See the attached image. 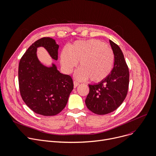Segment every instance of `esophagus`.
Here are the masks:
<instances>
[{"label":"esophagus","instance_id":"34e87169","mask_svg":"<svg viewBox=\"0 0 156 156\" xmlns=\"http://www.w3.org/2000/svg\"><path fill=\"white\" fill-rule=\"evenodd\" d=\"M73 83H74V88H76V87H78L80 85L78 81H74Z\"/></svg>","mask_w":156,"mask_h":156}]
</instances>
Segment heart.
I'll list each match as a JSON object with an SVG mask.
<instances>
[{"mask_svg": "<svg viewBox=\"0 0 156 156\" xmlns=\"http://www.w3.org/2000/svg\"><path fill=\"white\" fill-rule=\"evenodd\" d=\"M79 61L80 67L75 73L80 80L89 79L100 82L107 78L113 69L115 54L112 48L97 39L78 40L61 54V63L65 71L69 73Z\"/></svg>", "mask_w": 156, "mask_h": 156, "instance_id": "b5f03b06", "label": "heart"}]
</instances>
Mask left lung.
<instances>
[{"label": "left lung", "mask_w": 156, "mask_h": 156, "mask_svg": "<svg viewBox=\"0 0 156 156\" xmlns=\"http://www.w3.org/2000/svg\"><path fill=\"white\" fill-rule=\"evenodd\" d=\"M115 54L113 68L109 76L97 84L88 85L85 100L87 108L97 115H105L117 109L125 100L129 88V71L120 47L109 40Z\"/></svg>", "instance_id": "1"}]
</instances>
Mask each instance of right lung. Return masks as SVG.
I'll return each mask as SVG.
<instances>
[{
  "mask_svg": "<svg viewBox=\"0 0 156 156\" xmlns=\"http://www.w3.org/2000/svg\"><path fill=\"white\" fill-rule=\"evenodd\" d=\"M43 47L50 56L58 60L59 45L55 39L43 37L31 45L19 62L18 76L20 95L27 106L44 116H53L66 107L73 89L69 75H63L52 63L46 66L37 56V49Z\"/></svg>",
  "mask_w": 156,
  "mask_h": 156,
  "instance_id": "right-lung-1",
  "label": "right lung"
}]
</instances>
